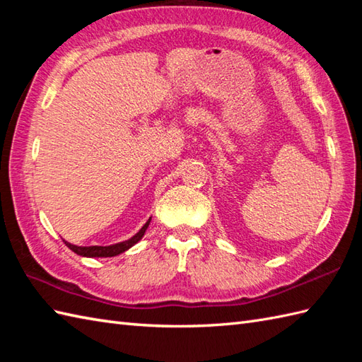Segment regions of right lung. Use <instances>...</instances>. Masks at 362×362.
<instances>
[{
    "label": "right lung",
    "mask_w": 362,
    "mask_h": 362,
    "mask_svg": "<svg viewBox=\"0 0 362 362\" xmlns=\"http://www.w3.org/2000/svg\"><path fill=\"white\" fill-rule=\"evenodd\" d=\"M149 222H151V219L146 222V224L141 227L140 232H138L135 236L130 238V240L118 243V244H113V245H105V247H103V245H90V247H79V245H74V244H70L66 241H65V244L74 253H78V255H81V257H90V258L115 257V255H119V253H122V252H126L127 249H130L132 245H135L138 241H140L143 235H144V232H146V228L149 227Z\"/></svg>",
    "instance_id": "obj_1"
}]
</instances>
